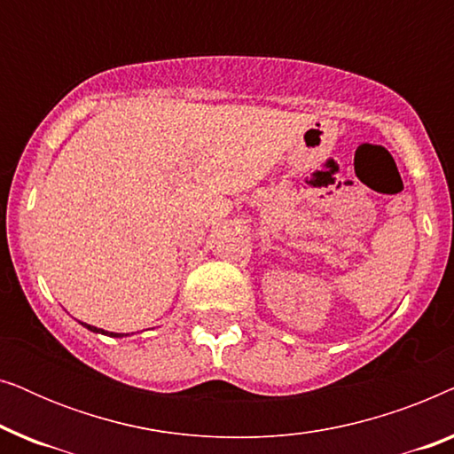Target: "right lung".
<instances>
[{
	"mask_svg": "<svg viewBox=\"0 0 454 454\" xmlns=\"http://www.w3.org/2000/svg\"><path fill=\"white\" fill-rule=\"evenodd\" d=\"M80 325H82V326H86V328H89V331H92V333H101V334H109V337H123V334H121V333H107V331H103V328H97V326L84 325V322H80Z\"/></svg>",
	"mask_w": 454,
	"mask_h": 454,
	"instance_id": "obj_1",
	"label": "right lung"
}]
</instances>
